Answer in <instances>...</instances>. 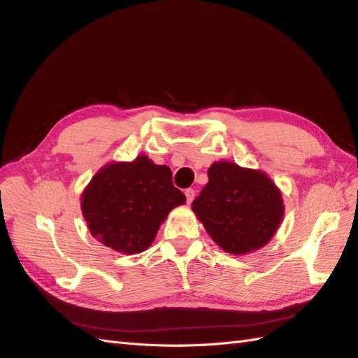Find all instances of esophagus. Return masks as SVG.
Returning <instances> with one entry per match:
<instances>
[{"mask_svg":"<svg viewBox=\"0 0 358 358\" xmlns=\"http://www.w3.org/2000/svg\"><path fill=\"white\" fill-rule=\"evenodd\" d=\"M185 196H187V201L191 203L194 200V197H196V191H194L192 188H188V189H185Z\"/></svg>","mask_w":358,"mask_h":358,"instance_id":"esophagus-1","label":"esophagus"}]
</instances>
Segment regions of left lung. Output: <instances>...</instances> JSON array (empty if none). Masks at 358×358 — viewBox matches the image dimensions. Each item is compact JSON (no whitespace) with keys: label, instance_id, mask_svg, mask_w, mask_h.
Segmentation results:
<instances>
[{"label":"left lung","instance_id":"1","mask_svg":"<svg viewBox=\"0 0 358 358\" xmlns=\"http://www.w3.org/2000/svg\"><path fill=\"white\" fill-rule=\"evenodd\" d=\"M192 210L225 252L249 254L267 245L284 216L282 194L266 173L230 161L213 162Z\"/></svg>","mask_w":358,"mask_h":358}]
</instances>
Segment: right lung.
<instances>
[{
	"instance_id": "obj_1",
	"label": "right lung",
	"mask_w": 358,
	"mask_h": 358,
	"mask_svg": "<svg viewBox=\"0 0 358 358\" xmlns=\"http://www.w3.org/2000/svg\"><path fill=\"white\" fill-rule=\"evenodd\" d=\"M185 201V194L173 185L170 167L138 155L96 171L80 206L96 241L131 255L148 249L170 210Z\"/></svg>"
}]
</instances>
